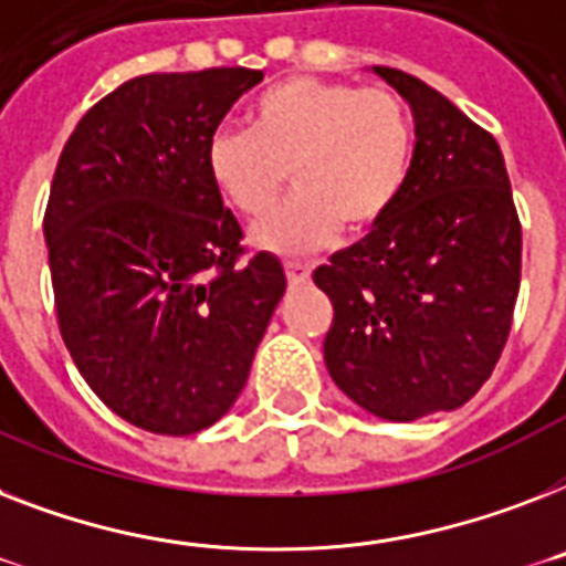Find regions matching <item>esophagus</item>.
I'll list each match as a JSON object with an SVG mask.
<instances>
[{"mask_svg": "<svg viewBox=\"0 0 566 566\" xmlns=\"http://www.w3.org/2000/svg\"><path fill=\"white\" fill-rule=\"evenodd\" d=\"M284 273H287V282L291 284H302L311 279L314 264H307V261H284Z\"/></svg>", "mask_w": 566, "mask_h": 566, "instance_id": "obj_1", "label": "esophagus"}]
</instances>
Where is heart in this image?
I'll return each instance as SVG.
<instances>
[{
	"label": "heart",
	"instance_id": "obj_1",
	"mask_svg": "<svg viewBox=\"0 0 566 566\" xmlns=\"http://www.w3.org/2000/svg\"><path fill=\"white\" fill-rule=\"evenodd\" d=\"M250 133L218 127L206 142L211 186L243 218H259L287 186L296 195L252 227L270 252H311L363 235L401 197L412 159V122L384 86L287 77L247 113Z\"/></svg>",
	"mask_w": 566,
	"mask_h": 566
}]
</instances>
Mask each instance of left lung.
<instances>
[{"label": "left lung", "mask_w": 566, "mask_h": 566, "mask_svg": "<svg viewBox=\"0 0 566 566\" xmlns=\"http://www.w3.org/2000/svg\"><path fill=\"white\" fill-rule=\"evenodd\" d=\"M416 118L401 197L314 273L331 298L325 366L371 416L457 410L491 378L521 291V218L497 139L442 92L375 66Z\"/></svg>", "instance_id": "1"}]
</instances>
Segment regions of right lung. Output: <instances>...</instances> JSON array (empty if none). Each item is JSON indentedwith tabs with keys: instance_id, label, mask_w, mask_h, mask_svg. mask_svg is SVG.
<instances>
[{
	"instance_id": "right-lung-1",
	"label": "right lung",
	"mask_w": 566,
	"mask_h": 566,
	"mask_svg": "<svg viewBox=\"0 0 566 566\" xmlns=\"http://www.w3.org/2000/svg\"><path fill=\"white\" fill-rule=\"evenodd\" d=\"M259 69L124 81L77 122L43 232L60 337L90 389L159 436L200 433L241 395L284 293L206 174V142Z\"/></svg>"
}]
</instances>
